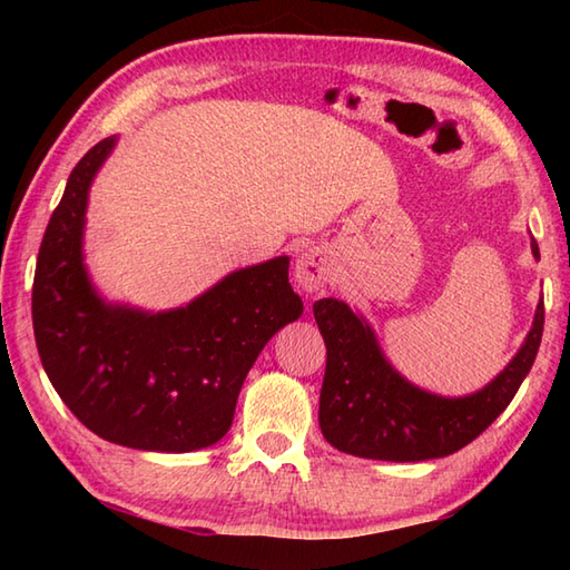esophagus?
Returning a JSON list of instances; mask_svg holds the SVG:
<instances>
[{"instance_id":"esophagus-1","label":"esophagus","mask_w":570,"mask_h":570,"mask_svg":"<svg viewBox=\"0 0 570 570\" xmlns=\"http://www.w3.org/2000/svg\"><path fill=\"white\" fill-rule=\"evenodd\" d=\"M294 278H296V284L304 288L306 294L323 292L325 284H328L331 278H333V259L328 257V252L321 249V247L306 249L296 259Z\"/></svg>"}]
</instances>
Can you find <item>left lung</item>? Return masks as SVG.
<instances>
[{"instance_id": "1", "label": "left lung", "mask_w": 570, "mask_h": 570, "mask_svg": "<svg viewBox=\"0 0 570 570\" xmlns=\"http://www.w3.org/2000/svg\"><path fill=\"white\" fill-rule=\"evenodd\" d=\"M531 254L539 259L534 237ZM313 316L328 350L318 406L325 441L347 455L419 463L465 448L510 406L539 353L543 298L517 355L482 390L463 396L421 390L399 374L367 318L345 301L321 298Z\"/></svg>"}]
</instances>
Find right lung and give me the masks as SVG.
<instances>
[{
    "label": "right lung",
    "mask_w": 570,
    "mask_h": 570,
    "mask_svg": "<svg viewBox=\"0 0 570 570\" xmlns=\"http://www.w3.org/2000/svg\"><path fill=\"white\" fill-rule=\"evenodd\" d=\"M117 137L82 156L48 220L31 316L41 365L63 404L100 439L190 453L233 426L242 384L274 333L304 313L288 257L235 269L186 306L107 301L85 264L90 188Z\"/></svg>",
    "instance_id": "right-lung-1"
}]
</instances>
